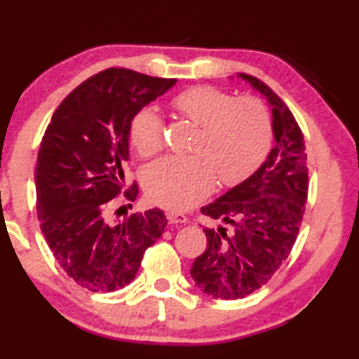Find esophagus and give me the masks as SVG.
I'll use <instances>...</instances> for the list:
<instances>
[{
    "label": "esophagus",
    "instance_id": "obj_1",
    "mask_svg": "<svg viewBox=\"0 0 359 359\" xmlns=\"http://www.w3.org/2000/svg\"><path fill=\"white\" fill-rule=\"evenodd\" d=\"M168 219H169L170 224H184V223H189V218H187L185 215L174 213V211H169V213H168Z\"/></svg>",
    "mask_w": 359,
    "mask_h": 359
}]
</instances>
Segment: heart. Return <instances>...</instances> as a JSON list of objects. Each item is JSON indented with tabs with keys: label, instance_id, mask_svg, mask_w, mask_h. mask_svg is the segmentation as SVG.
<instances>
[{
	"label": "heart",
	"instance_id": "heart-1",
	"mask_svg": "<svg viewBox=\"0 0 359 359\" xmlns=\"http://www.w3.org/2000/svg\"><path fill=\"white\" fill-rule=\"evenodd\" d=\"M174 109L201 127L194 156H169L146 170L144 189L154 203L187 210L213 189L239 184L264 163L271 144L269 110L255 97H237L211 86H195L177 94ZM130 140L143 158L164 146V125L153 107H144L130 122Z\"/></svg>",
	"mask_w": 359,
	"mask_h": 359
}]
</instances>
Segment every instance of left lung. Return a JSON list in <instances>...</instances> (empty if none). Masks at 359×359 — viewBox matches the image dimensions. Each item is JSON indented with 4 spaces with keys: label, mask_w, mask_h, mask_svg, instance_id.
I'll return each mask as SVG.
<instances>
[{
    "label": "left lung",
    "mask_w": 359,
    "mask_h": 359,
    "mask_svg": "<svg viewBox=\"0 0 359 359\" xmlns=\"http://www.w3.org/2000/svg\"><path fill=\"white\" fill-rule=\"evenodd\" d=\"M271 105L275 148L249 179L201 213L232 226L205 228L206 250L190 269L195 285L218 299H239L266 285L287 259L307 200L304 136L286 104L265 83L239 73Z\"/></svg>",
    "instance_id": "1"
}]
</instances>
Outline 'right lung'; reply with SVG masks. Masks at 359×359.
<instances>
[{
    "label": "right lung",
    "instance_id": "add662e5",
    "mask_svg": "<svg viewBox=\"0 0 359 359\" xmlns=\"http://www.w3.org/2000/svg\"><path fill=\"white\" fill-rule=\"evenodd\" d=\"M175 83L104 69L68 94L45 130L35 164L40 229L60 266L86 290L127 286L168 224L159 208L118 223L109 211L125 185L131 118ZM136 195V184L125 191L131 201Z\"/></svg>",
    "mask_w": 359,
    "mask_h": 359
}]
</instances>
